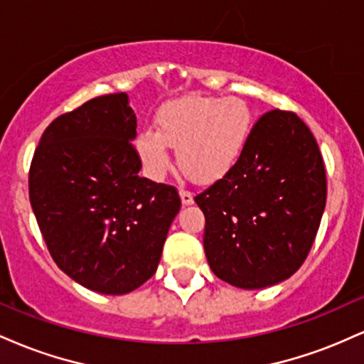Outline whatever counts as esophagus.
Wrapping results in <instances>:
<instances>
[{"label": "esophagus", "instance_id": "esophagus-1", "mask_svg": "<svg viewBox=\"0 0 364 364\" xmlns=\"http://www.w3.org/2000/svg\"><path fill=\"white\" fill-rule=\"evenodd\" d=\"M179 196H181V203L183 205H191V203H193V195L190 193V191H186V190H181L179 191Z\"/></svg>", "mask_w": 364, "mask_h": 364}]
</instances>
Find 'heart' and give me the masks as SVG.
I'll return each instance as SVG.
<instances>
[{
    "label": "heart",
    "mask_w": 364,
    "mask_h": 364,
    "mask_svg": "<svg viewBox=\"0 0 364 364\" xmlns=\"http://www.w3.org/2000/svg\"><path fill=\"white\" fill-rule=\"evenodd\" d=\"M157 132L144 129L135 150L149 178L161 181L173 168L169 147L188 176L215 183L228 176L243 157L253 132V114L240 97L186 95L157 112Z\"/></svg>",
    "instance_id": "heart-1"
}]
</instances>
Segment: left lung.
<instances>
[{
    "label": "left lung",
    "mask_w": 364,
    "mask_h": 364,
    "mask_svg": "<svg viewBox=\"0 0 364 364\" xmlns=\"http://www.w3.org/2000/svg\"><path fill=\"white\" fill-rule=\"evenodd\" d=\"M325 200L323 159L310 128L294 112L263 114L236 168L195 196L212 272L241 289L289 279L310 253Z\"/></svg>",
    "instance_id": "obj_1"
}]
</instances>
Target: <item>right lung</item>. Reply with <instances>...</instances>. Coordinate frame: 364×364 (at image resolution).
Returning a JSON list of instances; mask_svg holds the SVG:
<instances>
[{
	"mask_svg": "<svg viewBox=\"0 0 364 364\" xmlns=\"http://www.w3.org/2000/svg\"><path fill=\"white\" fill-rule=\"evenodd\" d=\"M127 92L101 95L46 128L28 195L56 265L87 289L127 294L156 274L181 200L140 178Z\"/></svg>",
	"mask_w": 364,
	"mask_h": 364,
	"instance_id": "1",
	"label": "right lung"
}]
</instances>
